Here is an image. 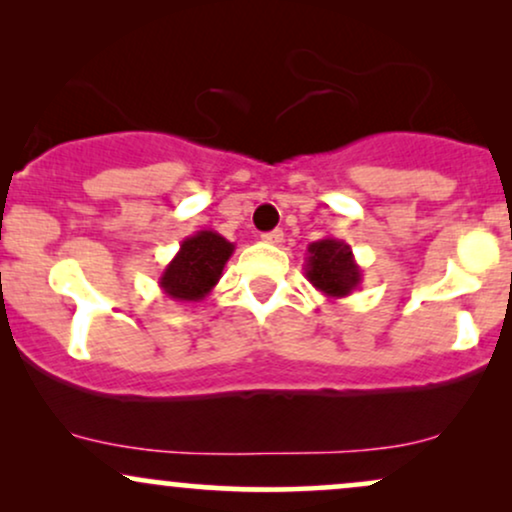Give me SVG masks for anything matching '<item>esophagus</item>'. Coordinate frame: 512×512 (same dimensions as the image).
<instances>
[{"label": "esophagus", "mask_w": 512, "mask_h": 512, "mask_svg": "<svg viewBox=\"0 0 512 512\" xmlns=\"http://www.w3.org/2000/svg\"><path fill=\"white\" fill-rule=\"evenodd\" d=\"M264 243H272V245H279L281 240H284V231H272V233H264L262 236Z\"/></svg>", "instance_id": "1"}]
</instances>
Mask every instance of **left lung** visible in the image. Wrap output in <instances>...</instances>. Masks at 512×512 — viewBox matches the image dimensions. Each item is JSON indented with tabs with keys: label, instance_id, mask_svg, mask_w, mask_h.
Instances as JSON below:
<instances>
[{
	"label": "left lung",
	"instance_id": "left-lung-1",
	"mask_svg": "<svg viewBox=\"0 0 512 512\" xmlns=\"http://www.w3.org/2000/svg\"><path fill=\"white\" fill-rule=\"evenodd\" d=\"M305 279L327 298L351 296L363 281V272L354 260L351 245L339 238H322L308 245L305 252Z\"/></svg>",
	"mask_w": 512,
	"mask_h": 512
}]
</instances>
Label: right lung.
<instances>
[{
	"label": "right lung",
	"mask_w": 512,
	"mask_h": 512,
	"mask_svg": "<svg viewBox=\"0 0 512 512\" xmlns=\"http://www.w3.org/2000/svg\"><path fill=\"white\" fill-rule=\"evenodd\" d=\"M236 245L216 231H197L180 243L178 255L163 269L158 286L178 303H199L219 284Z\"/></svg>",
	"instance_id": "right-lung-1"
}]
</instances>
